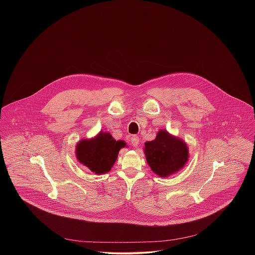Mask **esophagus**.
Masks as SVG:
<instances>
[{"label":"esophagus","instance_id":"esophagus-1","mask_svg":"<svg viewBox=\"0 0 255 255\" xmlns=\"http://www.w3.org/2000/svg\"><path fill=\"white\" fill-rule=\"evenodd\" d=\"M130 143L131 145L136 147L139 144V137L137 135H131L130 136Z\"/></svg>","mask_w":255,"mask_h":255}]
</instances>
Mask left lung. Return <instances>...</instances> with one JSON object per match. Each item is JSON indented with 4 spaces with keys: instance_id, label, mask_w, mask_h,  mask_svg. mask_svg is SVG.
<instances>
[{
    "instance_id": "left-lung-1",
    "label": "left lung",
    "mask_w": 255,
    "mask_h": 255,
    "mask_svg": "<svg viewBox=\"0 0 255 255\" xmlns=\"http://www.w3.org/2000/svg\"><path fill=\"white\" fill-rule=\"evenodd\" d=\"M144 151L148 165L160 177L176 173L188 159L186 144L166 130H160L153 141L145 142Z\"/></svg>"
}]
</instances>
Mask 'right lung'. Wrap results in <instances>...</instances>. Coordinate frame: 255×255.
<instances>
[{"label":"right lung","instance_id":"1","mask_svg":"<svg viewBox=\"0 0 255 255\" xmlns=\"http://www.w3.org/2000/svg\"><path fill=\"white\" fill-rule=\"evenodd\" d=\"M124 141H116L110 133L100 132L91 140H81L76 146V158L95 174L109 172L117 160Z\"/></svg>","mask_w":255,"mask_h":255}]
</instances>
